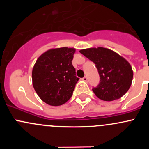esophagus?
Wrapping results in <instances>:
<instances>
[{
    "mask_svg": "<svg viewBox=\"0 0 149 149\" xmlns=\"http://www.w3.org/2000/svg\"><path fill=\"white\" fill-rule=\"evenodd\" d=\"M82 80H83L84 81L87 82V81H88V78H87L86 76H84V77L83 78V79H82Z\"/></svg>",
    "mask_w": 149,
    "mask_h": 149,
    "instance_id": "34e87169",
    "label": "esophagus"
}]
</instances>
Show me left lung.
Here are the masks:
<instances>
[{
	"mask_svg": "<svg viewBox=\"0 0 149 149\" xmlns=\"http://www.w3.org/2000/svg\"><path fill=\"white\" fill-rule=\"evenodd\" d=\"M79 52L95 64L100 84L93 87L94 94L104 101L121 98L130 88L133 73L130 63L114 51L104 47L88 48Z\"/></svg>",
	"mask_w": 149,
	"mask_h": 149,
	"instance_id": "left-lung-1",
	"label": "left lung"
}]
</instances>
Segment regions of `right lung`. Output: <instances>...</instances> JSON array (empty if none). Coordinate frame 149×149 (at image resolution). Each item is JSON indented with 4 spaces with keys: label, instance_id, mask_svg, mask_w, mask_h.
Wrapping results in <instances>:
<instances>
[{
    "label": "right lung",
    "instance_id": "obj_1",
    "mask_svg": "<svg viewBox=\"0 0 149 149\" xmlns=\"http://www.w3.org/2000/svg\"><path fill=\"white\" fill-rule=\"evenodd\" d=\"M76 49L61 47L44 52L32 70L34 90L44 102L60 106L70 100L79 78L72 61Z\"/></svg>",
    "mask_w": 149,
    "mask_h": 149
}]
</instances>
